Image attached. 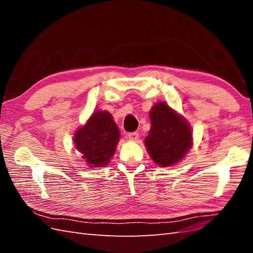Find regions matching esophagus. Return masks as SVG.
Returning <instances> with one entry per match:
<instances>
[{"instance_id": "34e87169", "label": "esophagus", "mask_w": 253, "mask_h": 253, "mask_svg": "<svg viewBox=\"0 0 253 253\" xmlns=\"http://www.w3.org/2000/svg\"><path fill=\"white\" fill-rule=\"evenodd\" d=\"M138 138H139V133L138 132L128 133V139H129V140H131V141H137Z\"/></svg>"}]
</instances>
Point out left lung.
<instances>
[{
	"mask_svg": "<svg viewBox=\"0 0 253 253\" xmlns=\"http://www.w3.org/2000/svg\"><path fill=\"white\" fill-rule=\"evenodd\" d=\"M150 120L151 129L144 139L149 155L162 168L178 163L192 147L189 123L164 102L153 105Z\"/></svg>",
	"mask_w": 253,
	"mask_h": 253,
	"instance_id": "1",
	"label": "left lung"
}]
</instances>
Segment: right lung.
Masks as SVG:
<instances>
[{"instance_id": "add662e5", "label": "right lung", "mask_w": 253, "mask_h": 253, "mask_svg": "<svg viewBox=\"0 0 253 253\" xmlns=\"http://www.w3.org/2000/svg\"><path fill=\"white\" fill-rule=\"evenodd\" d=\"M120 138V129L111 113L96 111L75 132L74 143L89 168H102L110 163Z\"/></svg>"}]
</instances>
